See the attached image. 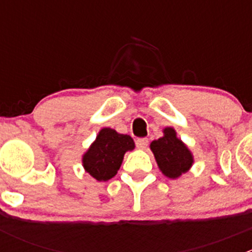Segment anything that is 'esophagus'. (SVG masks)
Segmentation results:
<instances>
[{
	"instance_id": "esophagus-1",
	"label": "esophagus",
	"mask_w": 252,
	"mask_h": 252,
	"mask_svg": "<svg viewBox=\"0 0 252 252\" xmlns=\"http://www.w3.org/2000/svg\"><path fill=\"white\" fill-rule=\"evenodd\" d=\"M135 145L138 149H141V150H145L147 147V145H149V140H147L146 138H140L138 139V140L135 141Z\"/></svg>"
}]
</instances>
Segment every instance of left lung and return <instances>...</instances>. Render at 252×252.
<instances>
[{
    "label": "left lung",
    "mask_w": 252,
    "mask_h": 252,
    "mask_svg": "<svg viewBox=\"0 0 252 252\" xmlns=\"http://www.w3.org/2000/svg\"><path fill=\"white\" fill-rule=\"evenodd\" d=\"M158 168L166 177L175 179L187 173L194 163V157L187 145L177 138L173 128L163 129V136L150 145Z\"/></svg>",
    "instance_id": "obj_1"
}]
</instances>
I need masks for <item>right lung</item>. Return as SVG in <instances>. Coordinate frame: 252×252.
Instances as JSON below:
<instances>
[{
	"instance_id": "1",
	"label": "right lung",
	"mask_w": 252,
	"mask_h": 252,
	"mask_svg": "<svg viewBox=\"0 0 252 252\" xmlns=\"http://www.w3.org/2000/svg\"><path fill=\"white\" fill-rule=\"evenodd\" d=\"M135 147L129 135L117 133L114 129H101L96 140L83 156L85 171L98 182H106L117 174L124 154Z\"/></svg>"
}]
</instances>
